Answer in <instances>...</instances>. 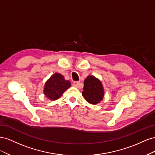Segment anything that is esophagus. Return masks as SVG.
Listing matches in <instances>:
<instances>
[{"label": "esophagus", "mask_w": 155, "mask_h": 155, "mask_svg": "<svg viewBox=\"0 0 155 155\" xmlns=\"http://www.w3.org/2000/svg\"><path fill=\"white\" fill-rule=\"evenodd\" d=\"M79 83V82H78V81H75V82L73 83V85H74V87H75L78 88Z\"/></svg>", "instance_id": "obj_1"}]
</instances>
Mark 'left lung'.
Masks as SVG:
<instances>
[{"instance_id":"1","label":"left lung","mask_w":155,"mask_h":155,"mask_svg":"<svg viewBox=\"0 0 155 155\" xmlns=\"http://www.w3.org/2000/svg\"><path fill=\"white\" fill-rule=\"evenodd\" d=\"M82 95L85 100L92 105H96L104 99L105 95L104 86L99 79L88 76L84 81Z\"/></svg>"}]
</instances>
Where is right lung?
<instances>
[{
  "label": "right lung",
  "mask_w": 155,
  "mask_h": 155,
  "mask_svg": "<svg viewBox=\"0 0 155 155\" xmlns=\"http://www.w3.org/2000/svg\"><path fill=\"white\" fill-rule=\"evenodd\" d=\"M71 87L70 81L65 80L63 75L55 73L46 81L44 94L50 100H56L62 96L63 92Z\"/></svg>",
  "instance_id": "right-lung-1"
}]
</instances>
